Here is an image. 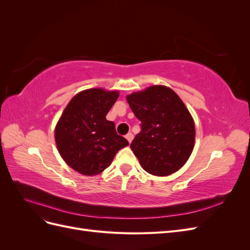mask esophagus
Segmentation results:
<instances>
[{
  "label": "esophagus",
  "mask_w": 250,
  "mask_h": 250,
  "mask_svg": "<svg viewBox=\"0 0 250 250\" xmlns=\"http://www.w3.org/2000/svg\"><path fill=\"white\" fill-rule=\"evenodd\" d=\"M126 139H127V141H128V142L131 143V142H132V140H133V134H132L131 132L127 133V134H126Z\"/></svg>",
  "instance_id": "esophagus-1"
}]
</instances>
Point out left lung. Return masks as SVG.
<instances>
[{"mask_svg": "<svg viewBox=\"0 0 250 250\" xmlns=\"http://www.w3.org/2000/svg\"><path fill=\"white\" fill-rule=\"evenodd\" d=\"M126 100L142 123L130 145L142 168L155 176L178 171L195 145L194 120L183 100L165 85L149 86Z\"/></svg>", "mask_w": 250, "mask_h": 250, "instance_id": "8db88e82", "label": "left lung"}]
</instances>
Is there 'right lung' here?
I'll use <instances>...</instances> for the list:
<instances>
[{"label": "right lung", "instance_id": "right-lung-1", "mask_svg": "<svg viewBox=\"0 0 250 250\" xmlns=\"http://www.w3.org/2000/svg\"><path fill=\"white\" fill-rule=\"evenodd\" d=\"M118 90L88 88L75 95L55 127V142L63 161L78 173L94 176L111 164L120 149L129 145L106 115Z\"/></svg>", "mask_w": 250, "mask_h": 250}]
</instances>
